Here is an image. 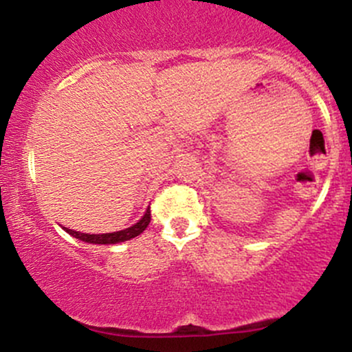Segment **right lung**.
<instances>
[{
  "label": "right lung",
  "mask_w": 352,
  "mask_h": 352,
  "mask_svg": "<svg viewBox=\"0 0 352 352\" xmlns=\"http://www.w3.org/2000/svg\"><path fill=\"white\" fill-rule=\"evenodd\" d=\"M150 208L144 211V214L141 216V219L138 223H134L133 226L129 228H124L119 230V232H112V233H81L76 232V230H69L63 226V230H66V233H69L71 236L74 239L81 240V242H87V243H94V245H113V243H122L127 242V240L134 239V236L141 235V233L146 230V226L150 225Z\"/></svg>",
  "instance_id": "1"
}]
</instances>
